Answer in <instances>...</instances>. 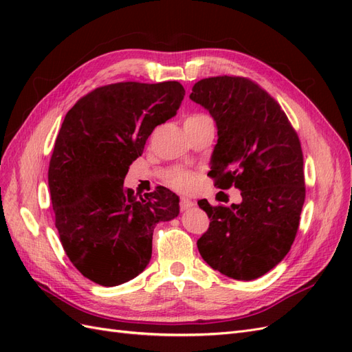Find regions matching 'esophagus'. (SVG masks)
Segmentation results:
<instances>
[{"label": "esophagus", "instance_id": "obj_1", "mask_svg": "<svg viewBox=\"0 0 352 352\" xmlns=\"http://www.w3.org/2000/svg\"><path fill=\"white\" fill-rule=\"evenodd\" d=\"M192 207H194V201L192 199L185 198V197L180 198V210L185 211V210H189V208H192Z\"/></svg>", "mask_w": 352, "mask_h": 352}]
</instances>
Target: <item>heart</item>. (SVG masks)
Returning a JSON list of instances; mask_svg holds the SVG:
<instances>
[{
	"label": "heart",
	"mask_w": 352,
	"mask_h": 352,
	"mask_svg": "<svg viewBox=\"0 0 352 352\" xmlns=\"http://www.w3.org/2000/svg\"><path fill=\"white\" fill-rule=\"evenodd\" d=\"M204 119H210V117H207L206 114H190L186 117V122H199V120H204ZM168 184L175 186L176 189H180V190H188L192 188L194 185V176L190 173H185V172H179L176 175H173L172 177L168 179Z\"/></svg>",
	"instance_id": "b5f03b06"
}]
</instances>
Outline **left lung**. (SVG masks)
<instances>
[{"label":"left lung","instance_id":"left-lung-1","mask_svg":"<svg viewBox=\"0 0 352 352\" xmlns=\"http://www.w3.org/2000/svg\"><path fill=\"white\" fill-rule=\"evenodd\" d=\"M189 98L217 126L208 175L242 197L229 207L198 201L210 219L198 251L228 278L254 280L285 258L300 226L305 199L300 140L280 105L250 79H202Z\"/></svg>","mask_w":352,"mask_h":352}]
</instances>
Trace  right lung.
<instances>
[{"mask_svg":"<svg viewBox=\"0 0 352 352\" xmlns=\"http://www.w3.org/2000/svg\"><path fill=\"white\" fill-rule=\"evenodd\" d=\"M184 95L176 80L111 83L85 95L65 117L50 160L51 202L69 260L95 283L117 286L142 273L155 225L179 214L170 189L138 198L123 182Z\"/></svg>","mask_w":352,"mask_h":352,"instance_id":"1","label":"right lung"}]
</instances>
